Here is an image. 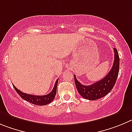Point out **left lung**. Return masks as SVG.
Segmentation results:
<instances>
[{
    "label": "left lung",
    "mask_w": 132,
    "mask_h": 132,
    "mask_svg": "<svg viewBox=\"0 0 132 132\" xmlns=\"http://www.w3.org/2000/svg\"><path fill=\"white\" fill-rule=\"evenodd\" d=\"M114 60L113 66L106 76L90 85H84L77 80L74 75L75 84L81 97L85 99L95 101L104 97L109 93L114 86L119 72L120 59L118 53L116 48H114Z\"/></svg>",
    "instance_id": "obj_1"
}]
</instances>
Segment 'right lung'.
<instances>
[{
  "label": "right lung",
  "mask_w": 132,
  "mask_h": 132,
  "mask_svg": "<svg viewBox=\"0 0 132 132\" xmlns=\"http://www.w3.org/2000/svg\"><path fill=\"white\" fill-rule=\"evenodd\" d=\"M58 81H59V79L56 81L53 91L50 93H48V94L46 95H33L27 94V93H24L22 92L21 91L18 89L14 85H13V86H14L16 92L18 93L19 95L22 97L23 99L32 103V104L42 106V105H46V104H49V103H51L54 100L56 93Z\"/></svg>",
  "instance_id": "right-lung-1"
}]
</instances>
